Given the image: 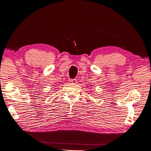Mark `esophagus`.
Here are the masks:
<instances>
[{
	"label": "esophagus",
	"mask_w": 151,
	"mask_h": 151,
	"mask_svg": "<svg viewBox=\"0 0 151 151\" xmlns=\"http://www.w3.org/2000/svg\"><path fill=\"white\" fill-rule=\"evenodd\" d=\"M70 81H71V83L73 84H76L77 82V80H76V79H71V80H70Z\"/></svg>",
	"instance_id": "esophagus-1"
}]
</instances>
